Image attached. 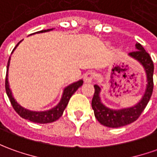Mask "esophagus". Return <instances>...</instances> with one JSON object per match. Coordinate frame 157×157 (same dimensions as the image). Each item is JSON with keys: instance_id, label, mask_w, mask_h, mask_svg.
Listing matches in <instances>:
<instances>
[{"instance_id": "1", "label": "esophagus", "mask_w": 157, "mask_h": 157, "mask_svg": "<svg viewBox=\"0 0 157 157\" xmlns=\"http://www.w3.org/2000/svg\"><path fill=\"white\" fill-rule=\"evenodd\" d=\"M94 77H95V73L92 72V71H89L84 75V82H91Z\"/></svg>"}]
</instances>
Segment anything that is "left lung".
<instances>
[{"mask_svg":"<svg viewBox=\"0 0 157 157\" xmlns=\"http://www.w3.org/2000/svg\"><path fill=\"white\" fill-rule=\"evenodd\" d=\"M137 51L130 52L129 56L138 61L144 68L147 76V85L144 96L137 105L132 107L115 110L105 106L101 102L100 93L101 88L98 85H94V94L92 100V108L94 112L96 119L103 125L111 128H118L136 121L144 110L153 92V73L154 64L148 52L139 43L136 44Z\"/></svg>","mask_w":157,"mask_h":157,"instance_id":"8db88e82","label":"left lung"}]
</instances>
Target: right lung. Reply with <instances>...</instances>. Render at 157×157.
<instances>
[{
    "mask_svg": "<svg viewBox=\"0 0 157 157\" xmlns=\"http://www.w3.org/2000/svg\"><path fill=\"white\" fill-rule=\"evenodd\" d=\"M52 30H53V28L52 29L43 30V31L38 32L37 33H45V32H49V31H52ZM20 43H18L16 44L13 51L19 45ZM9 63H10V57H9V60L7 62V75H6V82H5V87H6V92H7V96L9 98V101L11 102L12 105H13V109L15 110L16 113L20 115L21 118L30 120V121L34 122V123L47 124L52 123V122H54V121L57 120L63 113V111L66 108V106L68 105L71 96L73 95V94L82 85L83 83L82 80H80L78 82H75L69 85L68 87H65L63 93V95H62V98H61L60 102L52 109L47 110V111H43V112L31 111V110L26 109V108H24L23 106H21L15 101V99L13 98V94H12V91L10 87H9V83H8V79H7V72H8V68H9Z\"/></svg>",
    "mask_w": 157,
    "mask_h": 157,
    "instance_id": "1",
    "label": "right lung"
}]
</instances>
